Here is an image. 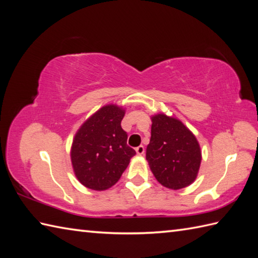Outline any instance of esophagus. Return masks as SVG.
<instances>
[{"mask_svg": "<svg viewBox=\"0 0 258 258\" xmlns=\"http://www.w3.org/2000/svg\"><path fill=\"white\" fill-rule=\"evenodd\" d=\"M135 151H136V153H138L139 155H144L145 150H144V146L143 145H140V146L136 147Z\"/></svg>", "mask_w": 258, "mask_h": 258, "instance_id": "obj_1", "label": "esophagus"}]
</instances>
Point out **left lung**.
Wrapping results in <instances>:
<instances>
[{"label": "left lung", "mask_w": 258, "mask_h": 258, "mask_svg": "<svg viewBox=\"0 0 258 258\" xmlns=\"http://www.w3.org/2000/svg\"><path fill=\"white\" fill-rule=\"evenodd\" d=\"M152 128L146 160L157 182L171 189L190 185L197 177L202 152L195 135L173 116H151Z\"/></svg>", "instance_id": "obj_1"}]
</instances>
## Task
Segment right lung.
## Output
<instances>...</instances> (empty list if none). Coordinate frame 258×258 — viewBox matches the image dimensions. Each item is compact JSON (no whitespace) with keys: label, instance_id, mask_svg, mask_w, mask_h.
<instances>
[{"label":"right lung","instance_id":"right-lung-1","mask_svg":"<svg viewBox=\"0 0 258 258\" xmlns=\"http://www.w3.org/2000/svg\"><path fill=\"white\" fill-rule=\"evenodd\" d=\"M125 108L107 104L87 118L76 132L71 161L79 182L94 190L117 183L136 152L127 146V134L120 126Z\"/></svg>","mask_w":258,"mask_h":258}]
</instances>
